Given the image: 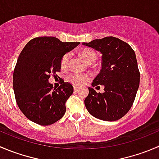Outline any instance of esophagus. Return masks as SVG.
Masks as SVG:
<instances>
[{
	"label": "esophagus",
	"mask_w": 159,
	"mask_h": 159,
	"mask_svg": "<svg viewBox=\"0 0 159 159\" xmlns=\"http://www.w3.org/2000/svg\"><path fill=\"white\" fill-rule=\"evenodd\" d=\"M78 90V87H74V91L75 92H77V91Z\"/></svg>",
	"instance_id": "esophagus-1"
}]
</instances>
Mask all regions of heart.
<instances>
[{"mask_svg":"<svg viewBox=\"0 0 159 159\" xmlns=\"http://www.w3.org/2000/svg\"><path fill=\"white\" fill-rule=\"evenodd\" d=\"M80 57L85 61L87 64H92L96 61L97 56L93 50L90 49H84L79 53ZM70 53H67L62 57L61 61V66L62 69H66L68 67L69 61H70ZM89 76L87 75H80V74L73 73L69 75L68 80L75 86H81L89 81Z\"/></svg>","mask_w":159,"mask_h":159,"instance_id":"b5f03b06","label":"heart"}]
</instances>
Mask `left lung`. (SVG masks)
<instances>
[{
	"instance_id": "1",
	"label": "left lung",
	"mask_w": 159,
	"mask_h": 159,
	"mask_svg": "<svg viewBox=\"0 0 159 159\" xmlns=\"http://www.w3.org/2000/svg\"><path fill=\"white\" fill-rule=\"evenodd\" d=\"M82 45L102 53V68L92 83L104 86L103 93L89 88L84 105L89 113L104 121H115L127 113L133 105L140 84V72L134 51L120 39H97Z\"/></svg>"
}]
</instances>
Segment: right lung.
Segmentation results:
<instances>
[{"label": "right lung", "instance_id": "add662e5", "mask_svg": "<svg viewBox=\"0 0 159 159\" xmlns=\"http://www.w3.org/2000/svg\"><path fill=\"white\" fill-rule=\"evenodd\" d=\"M79 44L61 42L56 37H37L21 50L14 70L13 88L20 110L31 121L47 126L64 116L74 88L64 81L55 90L49 78L50 74L60 71L62 57Z\"/></svg>", "mask_w": 159, "mask_h": 159}]
</instances>
